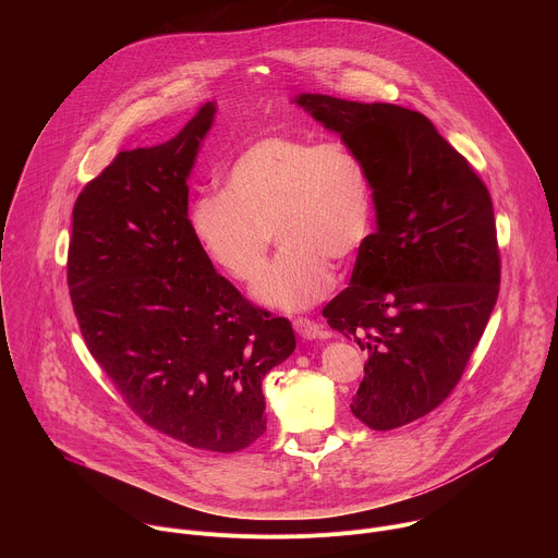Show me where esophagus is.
<instances>
[{
  "instance_id": "esophagus-1",
  "label": "esophagus",
  "mask_w": 558,
  "mask_h": 558,
  "mask_svg": "<svg viewBox=\"0 0 558 558\" xmlns=\"http://www.w3.org/2000/svg\"><path fill=\"white\" fill-rule=\"evenodd\" d=\"M293 328L302 339H319L322 337V326L308 317H298L293 319Z\"/></svg>"
}]
</instances>
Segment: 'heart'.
<instances>
[{"instance_id": "obj_1", "label": "heart", "mask_w": 558, "mask_h": 558, "mask_svg": "<svg viewBox=\"0 0 558 558\" xmlns=\"http://www.w3.org/2000/svg\"><path fill=\"white\" fill-rule=\"evenodd\" d=\"M374 208L369 165L352 145L276 132L236 154L226 189L195 197L191 230L210 260L241 282L263 276L276 230L284 247L256 295L300 311L330 289V260L363 250Z\"/></svg>"}]
</instances>
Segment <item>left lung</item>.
<instances>
[{
  "label": "left lung",
  "instance_id": "obj_1",
  "mask_svg": "<svg viewBox=\"0 0 558 558\" xmlns=\"http://www.w3.org/2000/svg\"><path fill=\"white\" fill-rule=\"evenodd\" d=\"M295 104L372 171L378 228L324 317L367 352L352 413L393 430L452 393L492 317L500 291L492 195L417 110L319 93Z\"/></svg>",
  "mask_w": 558,
  "mask_h": 558
}]
</instances>
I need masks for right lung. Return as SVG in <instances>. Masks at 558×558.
<instances>
[{
  "instance_id": "1",
  "label": "right lung",
  "mask_w": 558,
  "mask_h": 558,
  "mask_svg": "<svg viewBox=\"0 0 558 558\" xmlns=\"http://www.w3.org/2000/svg\"><path fill=\"white\" fill-rule=\"evenodd\" d=\"M213 117L208 101L171 141L119 151L82 189L66 282L88 352L149 428L239 452L267 430L263 378L295 335L219 276L191 230L186 178Z\"/></svg>"
}]
</instances>
